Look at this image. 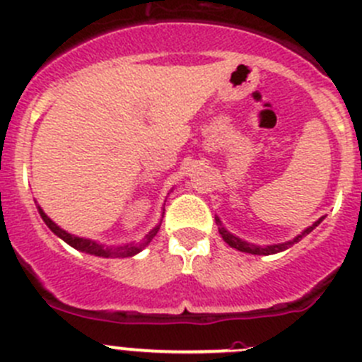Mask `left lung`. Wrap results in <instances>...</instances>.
Listing matches in <instances>:
<instances>
[{
    "label": "left lung",
    "mask_w": 362,
    "mask_h": 362,
    "mask_svg": "<svg viewBox=\"0 0 362 362\" xmlns=\"http://www.w3.org/2000/svg\"><path fill=\"white\" fill-rule=\"evenodd\" d=\"M322 221H324V217H320L319 221H315L312 226H308V228H306L305 231L301 233V235H298V236H296V238L289 240V242L273 243V245H255V243L245 242V240L238 238V236H235V235H233V233H229L228 229H226L224 226H222L221 218H218L217 215H215V224L218 226V233H221L222 240H224V242L228 243L229 247H233V249H236V250H240V252H247V254H255V255H272V254H279V252H282V250H287V249H289V247H293L294 243H298L299 240L303 238V236H306V235H308V233H312L313 229H315L317 226H319Z\"/></svg>",
    "instance_id": "8db88e82"
}]
</instances>
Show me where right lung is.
<instances>
[{"instance_id": "add662e5", "label": "right lung", "mask_w": 362, "mask_h": 362, "mask_svg": "<svg viewBox=\"0 0 362 362\" xmlns=\"http://www.w3.org/2000/svg\"><path fill=\"white\" fill-rule=\"evenodd\" d=\"M171 191H173V189H171ZM36 208H38L40 217L43 218V222H45L47 226H49V229L54 233V235L59 236L63 242H66L69 247H73V249L86 252V254H90V255H98V257H131V255H136L138 252L144 250L145 247L152 242V238L158 235L160 222H163V217H164V204H163V215H160L159 224H156V228H152L151 231H148V235H145L144 240H140L138 243L134 242L124 243V245H103V243H98L94 242V240L80 238V236H75L71 235V233L64 231L63 228H59V226H57L56 222H54L52 218L42 210V206H36Z\"/></svg>"}]
</instances>
